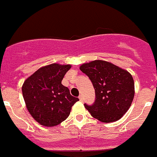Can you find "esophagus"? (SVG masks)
Instances as JSON below:
<instances>
[{
  "mask_svg": "<svg viewBox=\"0 0 157 157\" xmlns=\"http://www.w3.org/2000/svg\"><path fill=\"white\" fill-rule=\"evenodd\" d=\"M78 99H79V101H82H82H83V98H82V96L80 95L79 97H78Z\"/></svg>",
  "mask_w": 157,
  "mask_h": 157,
  "instance_id": "1",
  "label": "esophagus"
}]
</instances>
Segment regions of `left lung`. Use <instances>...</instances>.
I'll return each mask as SVG.
<instances>
[{
  "label": "left lung",
  "instance_id": "1",
  "mask_svg": "<svg viewBox=\"0 0 157 157\" xmlns=\"http://www.w3.org/2000/svg\"><path fill=\"white\" fill-rule=\"evenodd\" d=\"M79 68L91 80L95 90L94 105H84L91 116L102 123L120 120L134 97V82L130 72L101 59L83 63Z\"/></svg>",
  "mask_w": 157,
  "mask_h": 157
}]
</instances>
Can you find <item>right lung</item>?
Here are the masks:
<instances>
[{"instance_id":"obj_1","label":"right lung","mask_w":157,"mask_h":157,"mask_svg":"<svg viewBox=\"0 0 157 157\" xmlns=\"http://www.w3.org/2000/svg\"><path fill=\"white\" fill-rule=\"evenodd\" d=\"M71 64L51 63L41 67L25 80L23 99L30 116L41 125L55 127L70 115L71 107L79 101L71 95L62 80Z\"/></svg>"}]
</instances>
